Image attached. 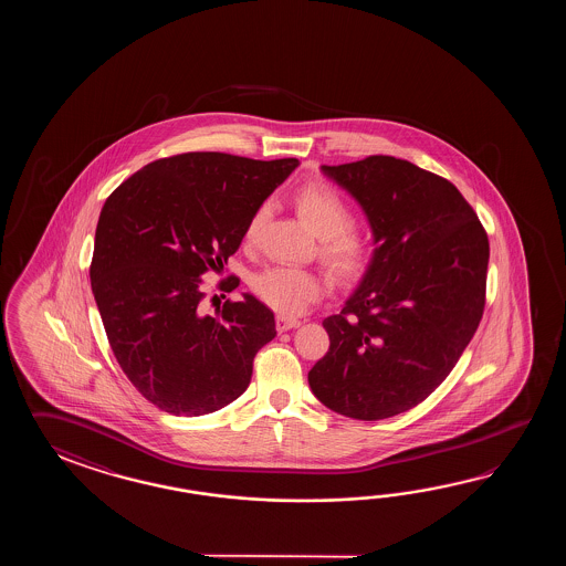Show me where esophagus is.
<instances>
[{
    "label": "esophagus",
    "instance_id": "34e87169",
    "mask_svg": "<svg viewBox=\"0 0 566 566\" xmlns=\"http://www.w3.org/2000/svg\"><path fill=\"white\" fill-rule=\"evenodd\" d=\"M300 319H295V317H287V315H277V329L283 334V332H287V329H293V327H300Z\"/></svg>",
    "mask_w": 566,
    "mask_h": 566
}]
</instances>
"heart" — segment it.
<instances>
[{
  "label": "heart",
  "mask_w": 566,
  "mask_h": 566,
  "mask_svg": "<svg viewBox=\"0 0 566 566\" xmlns=\"http://www.w3.org/2000/svg\"><path fill=\"white\" fill-rule=\"evenodd\" d=\"M269 206L261 205L244 230V239H256ZM297 210L305 224L322 239V256L327 266L339 275H354L364 263V242L354 232V217L344 198L325 184H310L297 193ZM256 297L281 315L301 313L322 291V279L301 266H269L253 279Z\"/></svg>",
  "instance_id": "b5f03b06"
}]
</instances>
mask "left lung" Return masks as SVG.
Here are the masks:
<instances>
[{
  "label": "left lung",
  "mask_w": 566,
  "mask_h": 566,
  "mask_svg": "<svg viewBox=\"0 0 566 566\" xmlns=\"http://www.w3.org/2000/svg\"><path fill=\"white\" fill-rule=\"evenodd\" d=\"M361 206L374 251L342 312L325 317L329 349L307 380L327 409L380 421L417 407L446 380L485 305L490 242L458 188L407 159L322 166Z\"/></svg>",
  "instance_id": "left-lung-1"
}]
</instances>
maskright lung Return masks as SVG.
Segmentation results:
<instances>
[{"label":"right lung","mask_w":566,"mask_h":566,"mask_svg":"<svg viewBox=\"0 0 566 566\" xmlns=\"http://www.w3.org/2000/svg\"><path fill=\"white\" fill-rule=\"evenodd\" d=\"M297 166L295 157L192 151L147 164L108 196L93 295L123 373L157 409L200 417L247 390L256 352L277 336L275 315L251 293L205 315L200 285L224 269L254 210Z\"/></svg>","instance_id":"1"}]
</instances>
